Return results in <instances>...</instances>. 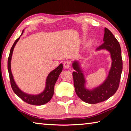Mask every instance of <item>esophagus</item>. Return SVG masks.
<instances>
[{
  "label": "esophagus",
  "instance_id": "obj_1",
  "mask_svg": "<svg viewBox=\"0 0 131 131\" xmlns=\"http://www.w3.org/2000/svg\"><path fill=\"white\" fill-rule=\"evenodd\" d=\"M70 62L69 61H66L63 63V67L65 69H69L70 67Z\"/></svg>",
  "mask_w": 131,
  "mask_h": 131
}]
</instances>
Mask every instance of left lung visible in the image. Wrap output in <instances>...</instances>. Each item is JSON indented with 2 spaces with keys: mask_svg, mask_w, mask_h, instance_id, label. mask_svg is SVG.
Segmentation results:
<instances>
[{
  "mask_svg": "<svg viewBox=\"0 0 131 131\" xmlns=\"http://www.w3.org/2000/svg\"><path fill=\"white\" fill-rule=\"evenodd\" d=\"M104 43L96 50H106L109 52L112 64L107 77L101 85L89 90L86 87V80L79 61L73 62L72 67L75 91L84 102L95 104L106 101L113 96L119 87L123 70V61L120 45L116 37L107 28L104 29Z\"/></svg>",
  "mask_w": 131,
  "mask_h": 131,
  "instance_id": "obj_1",
  "label": "left lung"
}]
</instances>
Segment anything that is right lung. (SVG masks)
<instances>
[{
  "label": "right lung",
  "instance_id": "add662e5",
  "mask_svg": "<svg viewBox=\"0 0 131 131\" xmlns=\"http://www.w3.org/2000/svg\"><path fill=\"white\" fill-rule=\"evenodd\" d=\"M24 31V30H23V32H22L21 36L15 41L14 44H13L12 47L10 50L9 57H8V58L7 68L10 80L11 86H12V89L15 94L18 96L20 97L22 100L25 102L26 103L33 105H43L48 102L51 100V99L52 98L53 95H54V85L57 81L59 74H61L62 71L63 65L62 63H61L57 68L52 70L48 74L47 79H46L45 88H44L43 91L41 92L40 94L37 95L29 94L23 92L21 90L19 89V88L18 87L16 83L15 82L14 77L13 76L12 69H11V61H12V55L15 46L16 45L18 41L20 39V37L22 36V35L23 34Z\"/></svg>",
  "mask_w": 131,
  "mask_h": 131
}]
</instances>
